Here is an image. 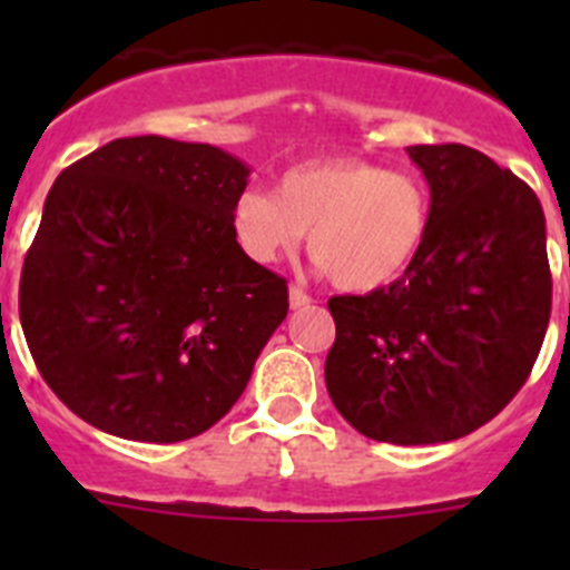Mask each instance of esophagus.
<instances>
[{
  "instance_id": "34e87169",
  "label": "esophagus",
  "mask_w": 570,
  "mask_h": 570,
  "mask_svg": "<svg viewBox=\"0 0 570 570\" xmlns=\"http://www.w3.org/2000/svg\"><path fill=\"white\" fill-rule=\"evenodd\" d=\"M288 302H291V308L299 311V308H305V305H311V296L305 294V291H302V288H296V285H291V288H288Z\"/></svg>"
}]
</instances>
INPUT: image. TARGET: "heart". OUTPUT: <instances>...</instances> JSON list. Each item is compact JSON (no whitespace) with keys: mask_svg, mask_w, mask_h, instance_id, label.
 <instances>
[{"mask_svg":"<svg viewBox=\"0 0 570 570\" xmlns=\"http://www.w3.org/2000/svg\"><path fill=\"white\" fill-rule=\"evenodd\" d=\"M234 239L254 265H276L308 234L316 268L342 291L367 294L400 279L431 230V190L414 170L356 156L288 168L271 190L248 188L230 210Z\"/></svg>","mask_w":570,"mask_h":570,"instance_id":"heart-1","label":"heart"}]
</instances>
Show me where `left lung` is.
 <instances>
[{"label": "left lung", "instance_id": "obj_1", "mask_svg": "<svg viewBox=\"0 0 570 570\" xmlns=\"http://www.w3.org/2000/svg\"><path fill=\"white\" fill-rule=\"evenodd\" d=\"M431 188L425 248L396 282L334 296L325 385L367 440L436 445L500 414L548 316L546 214L520 176L465 145H411Z\"/></svg>", "mask_w": 570, "mask_h": 570}]
</instances>
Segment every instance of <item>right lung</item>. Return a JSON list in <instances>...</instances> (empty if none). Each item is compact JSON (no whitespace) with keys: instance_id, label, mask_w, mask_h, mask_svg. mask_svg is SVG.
I'll use <instances>...</instances> for the list:
<instances>
[{"instance_id":"1","label":"right lung","mask_w":570,"mask_h":570,"mask_svg":"<svg viewBox=\"0 0 570 570\" xmlns=\"http://www.w3.org/2000/svg\"><path fill=\"white\" fill-rule=\"evenodd\" d=\"M250 168L214 145L114 139L57 176L19 320L50 391L105 434L199 436L239 400L288 285L234 239Z\"/></svg>"}]
</instances>
